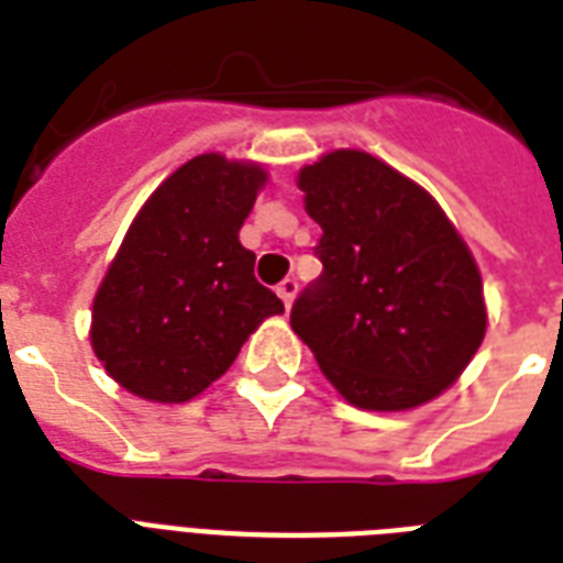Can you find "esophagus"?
<instances>
[{"label": "esophagus", "instance_id": "34e87169", "mask_svg": "<svg viewBox=\"0 0 563 563\" xmlns=\"http://www.w3.org/2000/svg\"><path fill=\"white\" fill-rule=\"evenodd\" d=\"M277 295H280L286 307H291V300H295V295H298V280H295V277H286V280L277 286Z\"/></svg>", "mask_w": 563, "mask_h": 563}]
</instances>
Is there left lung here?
<instances>
[{"mask_svg": "<svg viewBox=\"0 0 563 563\" xmlns=\"http://www.w3.org/2000/svg\"><path fill=\"white\" fill-rule=\"evenodd\" d=\"M324 265L291 330L360 409L400 411L455 383L485 339L482 277L444 210L365 152L300 172Z\"/></svg>", "mask_w": 563, "mask_h": 563, "instance_id": "8db88e82", "label": "left lung"}]
</instances>
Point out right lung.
I'll return each mask as SVG.
<instances>
[{"instance_id": "obj_1", "label": "right lung", "mask_w": 563, "mask_h": 563, "mask_svg": "<svg viewBox=\"0 0 563 563\" xmlns=\"http://www.w3.org/2000/svg\"><path fill=\"white\" fill-rule=\"evenodd\" d=\"M265 172L201 154L163 180L92 300V351L122 388L187 402L216 383L283 300L254 277L239 228Z\"/></svg>"}]
</instances>
